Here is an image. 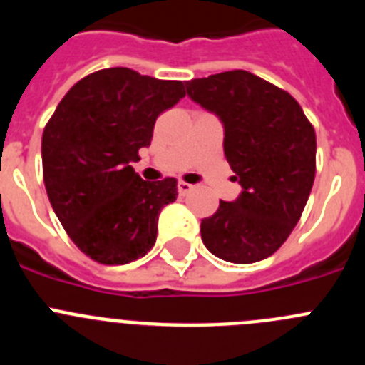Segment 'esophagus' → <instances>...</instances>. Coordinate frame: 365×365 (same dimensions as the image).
<instances>
[{"instance_id": "1", "label": "esophagus", "mask_w": 365, "mask_h": 365, "mask_svg": "<svg viewBox=\"0 0 365 365\" xmlns=\"http://www.w3.org/2000/svg\"><path fill=\"white\" fill-rule=\"evenodd\" d=\"M177 188H179L180 195H186V193L192 192V190L195 188V186L190 185V182H186V180H179V185H177Z\"/></svg>"}]
</instances>
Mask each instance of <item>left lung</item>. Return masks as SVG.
<instances>
[{
  "label": "left lung",
  "instance_id": "obj_1",
  "mask_svg": "<svg viewBox=\"0 0 365 365\" xmlns=\"http://www.w3.org/2000/svg\"><path fill=\"white\" fill-rule=\"evenodd\" d=\"M190 98L224 125V155L242 193L200 222L215 257L235 264L267 259L286 242L312 193L315 128L293 96L246 70L186 81Z\"/></svg>",
  "mask_w": 365,
  "mask_h": 365
}]
</instances>
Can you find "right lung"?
<instances>
[{"label": "right lung", "instance_id": "add662e5", "mask_svg": "<svg viewBox=\"0 0 365 365\" xmlns=\"http://www.w3.org/2000/svg\"><path fill=\"white\" fill-rule=\"evenodd\" d=\"M185 96L182 81L103 68L76 83L46 123V195L72 242L96 262L128 264L155 244L177 179L143 180L130 163L152 141L157 117Z\"/></svg>", "mask_w": 365, "mask_h": 365}]
</instances>
